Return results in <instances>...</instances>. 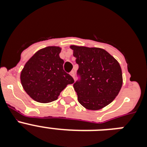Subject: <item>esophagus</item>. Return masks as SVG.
Instances as JSON below:
<instances>
[{
    "instance_id": "1",
    "label": "esophagus",
    "mask_w": 147,
    "mask_h": 147,
    "mask_svg": "<svg viewBox=\"0 0 147 147\" xmlns=\"http://www.w3.org/2000/svg\"><path fill=\"white\" fill-rule=\"evenodd\" d=\"M70 75H71V76H72L74 79L75 80V74H74V71H71V73H70Z\"/></svg>"
}]
</instances>
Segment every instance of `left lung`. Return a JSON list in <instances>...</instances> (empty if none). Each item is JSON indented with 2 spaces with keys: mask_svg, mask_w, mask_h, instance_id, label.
I'll use <instances>...</instances> for the list:
<instances>
[{
  "mask_svg": "<svg viewBox=\"0 0 147 147\" xmlns=\"http://www.w3.org/2000/svg\"><path fill=\"white\" fill-rule=\"evenodd\" d=\"M80 82L74 84L78 101L85 108L98 110L115 98L123 84L120 64L107 51L100 48L71 45Z\"/></svg>",
  "mask_w": 147,
  "mask_h": 147,
  "instance_id": "1",
  "label": "left lung"
}]
</instances>
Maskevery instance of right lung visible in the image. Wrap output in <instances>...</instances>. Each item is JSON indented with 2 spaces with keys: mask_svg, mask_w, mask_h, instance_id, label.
Segmentation results:
<instances>
[{
  "mask_svg": "<svg viewBox=\"0 0 147 147\" xmlns=\"http://www.w3.org/2000/svg\"><path fill=\"white\" fill-rule=\"evenodd\" d=\"M62 48L48 46L38 50L20 72V82L26 93L40 103H49L58 98L72 76L63 70L64 60L59 57Z\"/></svg>",
  "mask_w": 147,
  "mask_h": 147,
  "instance_id": "add662e5",
  "label": "right lung"
}]
</instances>
